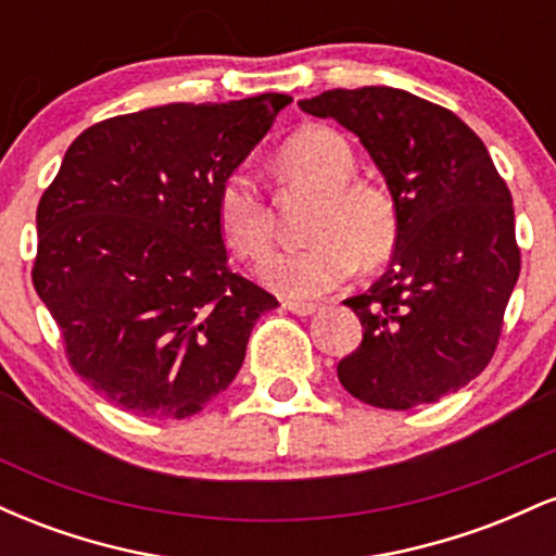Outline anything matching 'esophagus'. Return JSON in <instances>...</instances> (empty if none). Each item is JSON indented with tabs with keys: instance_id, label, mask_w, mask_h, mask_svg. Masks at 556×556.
I'll use <instances>...</instances> for the list:
<instances>
[{
	"instance_id": "34e87169",
	"label": "esophagus",
	"mask_w": 556,
	"mask_h": 556,
	"mask_svg": "<svg viewBox=\"0 0 556 556\" xmlns=\"http://www.w3.org/2000/svg\"><path fill=\"white\" fill-rule=\"evenodd\" d=\"M282 305L295 316H314L318 311L316 303H303V300H285Z\"/></svg>"
}]
</instances>
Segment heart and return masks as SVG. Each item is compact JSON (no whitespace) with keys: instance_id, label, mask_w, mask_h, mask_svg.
<instances>
[{"instance_id":"b5f03b06","label":"heart","mask_w":556,"mask_h":556,"mask_svg":"<svg viewBox=\"0 0 556 556\" xmlns=\"http://www.w3.org/2000/svg\"><path fill=\"white\" fill-rule=\"evenodd\" d=\"M290 182L316 190L308 242L300 251L277 253L261 266V279L287 298H321L353 277L361 266H379L400 240V208L381 185L355 180L353 146L324 125L287 138L277 156ZM216 225L227 248L258 261L274 242V212L248 169L227 172L216 190Z\"/></svg>"}]
</instances>
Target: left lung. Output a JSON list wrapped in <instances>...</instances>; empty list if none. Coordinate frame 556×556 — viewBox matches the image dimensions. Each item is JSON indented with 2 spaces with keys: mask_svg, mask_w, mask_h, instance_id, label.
<instances>
[{
  "mask_svg": "<svg viewBox=\"0 0 556 556\" xmlns=\"http://www.w3.org/2000/svg\"><path fill=\"white\" fill-rule=\"evenodd\" d=\"M361 138L400 208L384 277L348 298L363 342L337 376L384 410L442 400L489 366L520 274L515 208L483 140L455 112L387 86L300 101Z\"/></svg>",
  "mask_w": 556,
  "mask_h": 556,
  "instance_id": "left-lung-1",
  "label": "left lung"
}]
</instances>
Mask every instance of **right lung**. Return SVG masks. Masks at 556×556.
<instances>
[{"mask_svg": "<svg viewBox=\"0 0 556 556\" xmlns=\"http://www.w3.org/2000/svg\"><path fill=\"white\" fill-rule=\"evenodd\" d=\"M290 96L164 104L83 130L38 201L34 287L73 371L140 418H190L277 298L229 269L216 190Z\"/></svg>", "mask_w": 556, "mask_h": 556, "instance_id": "add662e5", "label": "right lung"}]
</instances>
